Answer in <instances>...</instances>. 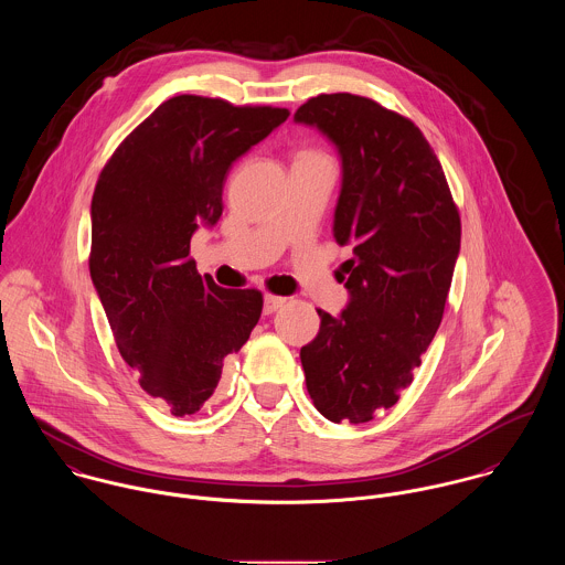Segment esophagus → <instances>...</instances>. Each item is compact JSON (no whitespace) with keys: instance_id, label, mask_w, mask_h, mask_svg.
Listing matches in <instances>:
<instances>
[{"instance_id":"obj_1","label":"esophagus","mask_w":565,"mask_h":565,"mask_svg":"<svg viewBox=\"0 0 565 565\" xmlns=\"http://www.w3.org/2000/svg\"><path fill=\"white\" fill-rule=\"evenodd\" d=\"M285 302H287V298H280V296H265V300H263V311L269 316V313L278 311Z\"/></svg>"}]
</instances>
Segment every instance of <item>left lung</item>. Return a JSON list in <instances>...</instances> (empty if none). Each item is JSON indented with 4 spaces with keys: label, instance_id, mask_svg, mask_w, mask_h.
Masks as SVG:
<instances>
[{
    "label": "left lung",
    "instance_id": "left-lung-1",
    "mask_svg": "<svg viewBox=\"0 0 565 565\" xmlns=\"http://www.w3.org/2000/svg\"><path fill=\"white\" fill-rule=\"evenodd\" d=\"M294 121L318 128L339 154L332 237L352 249L345 309L318 311L320 332L300 350L307 390L326 419L361 424L398 403L441 323L461 220L435 152L398 113L332 93Z\"/></svg>",
    "mask_w": 565,
    "mask_h": 565
}]
</instances>
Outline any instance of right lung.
<instances>
[{"mask_svg": "<svg viewBox=\"0 0 565 565\" xmlns=\"http://www.w3.org/2000/svg\"><path fill=\"white\" fill-rule=\"evenodd\" d=\"M287 108L178 95L115 150L90 202V280L119 354L141 387L191 415L222 379L263 311L256 289H222L189 258L213 228L233 162L269 137Z\"/></svg>", "mask_w": 565, "mask_h": 565, "instance_id": "add662e5", "label": "right lung"}]
</instances>
